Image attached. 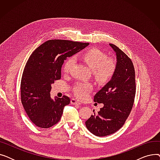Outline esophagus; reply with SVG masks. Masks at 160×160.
I'll return each instance as SVG.
<instances>
[{
	"label": "esophagus",
	"mask_w": 160,
	"mask_h": 160,
	"mask_svg": "<svg viewBox=\"0 0 160 160\" xmlns=\"http://www.w3.org/2000/svg\"><path fill=\"white\" fill-rule=\"evenodd\" d=\"M71 103L73 105L74 104H77V105H80V102L78 101V100L75 99V98H72L71 100Z\"/></svg>",
	"instance_id": "1"
}]
</instances>
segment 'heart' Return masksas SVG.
Returning a JSON list of instances; mask_svg holds the SVG:
<instances>
[{
	"instance_id": "b5f03b06",
	"label": "heart",
	"mask_w": 160,
	"mask_h": 160,
	"mask_svg": "<svg viewBox=\"0 0 160 160\" xmlns=\"http://www.w3.org/2000/svg\"><path fill=\"white\" fill-rule=\"evenodd\" d=\"M82 60L93 71L96 79L104 82L110 80L115 72L116 63L112 60H108L107 55L97 48H91L78 55ZM74 64V60L69 58L63 65V71L65 73L70 72ZM91 89V85L88 83H80L74 88L77 96L80 98H85Z\"/></svg>"
}]
</instances>
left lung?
I'll list each match as a JSON object with an SVG mask.
<instances>
[{
	"label": "left lung",
	"mask_w": 160,
	"mask_h": 160,
	"mask_svg": "<svg viewBox=\"0 0 160 160\" xmlns=\"http://www.w3.org/2000/svg\"><path fill=\"white\" fill-rule=\"evenodd\" d=\"M110 46L116 55V69L111 80L94 96V101L102 103L104 106L86 121L88 130L98 137L110 135L122 127L130 113L136 95L132 62L116 45Z\"/></svg>",
	"instance_id": "obj_1"
}]
</instances>
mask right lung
<instances>
[{"label": "right lung", "instance_id": "add662e5", "mask_svg": "<svg viewBox=\"0 0 160 160\" xmlns=\"http://www.w3.org/2000/svg\"><path fill=\"white\" fill-rule=\"evenodd\" d=\"M69 40H48L38 47L24 67L21 82V102L31 121L48 128L60 120L70 98H50L51 84L61 78L64 60L89 45Z\"/></svg>", "mask_w": 160, "mask_h": 160}]
</instances>
